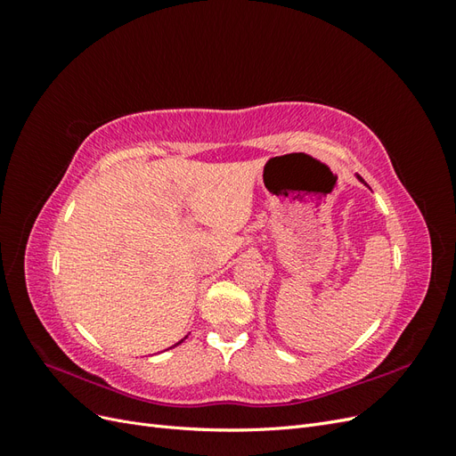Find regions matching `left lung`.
Masks as SVG:
<instances>
[{
	"mask_svg": "<svg viewBox=\"0 0 456 456\" xmlns=\"http://www.w3.org/2000/svg\"><path fill=\"white\" fill-rule=\"evenodd\" d=\"M355 178H357V181H360V183H363V184H365V186H367V183H365V181H363V178H362V176H360V175H355Z\"/></svg>",
	"mask_w": 456,
	"mask_h": 456,
	"instance_id": "8db88e82",
	"label": "left lung"
}]
</instances>
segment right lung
<instances>
[{
    "label": "right lung",
    "mask_w": 456,
    "mask_h": 456,
    "mask_svg": "<svg viewBox=\"0 0 456 456\" xmlns=\"http://www.w3.org/2000/svg\"><path fill=\"white\" fill-rule=\"evenodd\" d=\"M186 337H188V335H186ZM186 337H184V338H186ZM184 338H183V340H184ZM183 340H178V342H176V344H173V346H171V348H175V346H178V344H181V342H183Z\"/></svg>",
    "instance_id": "right-lung-1"
}]
</instances>
